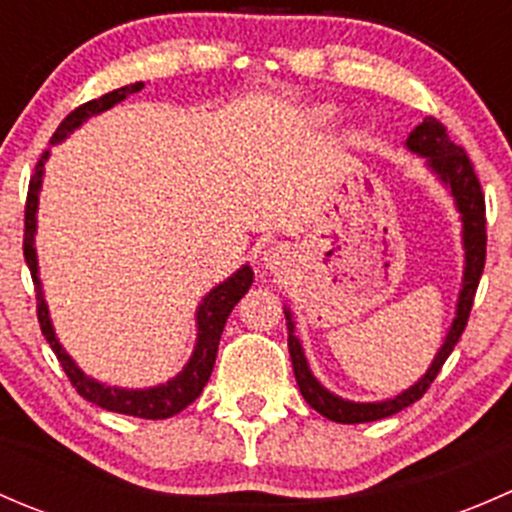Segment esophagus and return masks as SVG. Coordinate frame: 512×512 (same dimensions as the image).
<instances>
[{"instance_id": "34e87169", "label": "esophagus", "mask_w": 512, "mask_h": 512, "mask_svg": "<svg viewBox=\"0 0 512 512\" xmlns=\"http://www.w3.org/2000/svg\"><path fill=\"white\" fill-rule=\"evenodd\" d=\"M287 257H289L287 250H282V247H272V250L265 252L262 262H265V267H270V270H280V267H285Z\"/></svg>"}]
</instances>
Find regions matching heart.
<instances>
[{"instance_id": "1", "label": "heart", "mask_w": 512, "mask_h": 512, "mask_svg": "<svg viewBox=\"0 0 512 512\" xmlns=\"http://www.w3.org/2000/svg\"><path fill=\"white\" fill-rule=\"evenodd\" d=\"M314 116H317L319 121H329V118H334V108L332 106H319L317 111H314Z\"/></svg>"}]
</instances>
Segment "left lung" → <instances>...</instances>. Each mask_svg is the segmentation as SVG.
I'll list each match as a JSON object with an SVG mask.
<instances>
[{"label":"left lung","instance_id":"obj_1","mask_svg":"<svg viewBox=\"0 0 512 512\" xmlns=\"http://www.w3.org/2000/svg\"><path fill=\"white\" fill-rule=\"evenodd\" d=\"M404 148L409 153H414V156L423 158V165L428 168V173H431L433 178L448 190L453 205H456L458 220H461L463 277H461V289H458V299H456V317H453L451 327H448L446 337H443V344L438 347V352L433 356L426 374H423L418 381H414L409 389L391 396V399L352 401V399H342L339 394L329 391L327 386L312 374L307 356H304L302 342H299V337L294 334L292 312H289V307H285L287 332H289L287 347H289V356H292L294 379H297V386L299 391H302L304 401H307L317 414L329 418V421H337V423L379 421V418L399 414L401 409H406V406H411L414 401L421 399V396L426 394L428 386H431V381L438 376L441 366L446 364V359L451 356L453 347L458 344V339H461L463 329H466L468 324V314H471L480 275H483L485 200H483V193H480L476 170H473V163L468 160L466 151L448 138L446 128H443L433 116L423 118L421 126H416L414 131L409 133Z\"/></svg>","mask_w":512,"mask_h":512}]
</instances>
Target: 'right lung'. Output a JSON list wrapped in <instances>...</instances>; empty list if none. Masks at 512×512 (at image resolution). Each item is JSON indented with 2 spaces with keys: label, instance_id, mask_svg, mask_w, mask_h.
Returning <instances> with one entry per match:
<instances>
[{
  "label": "right lung",
  "instance_id": "obj_1",
  "mask_svg": "<svg viewBox=\"0 0 512 512\" xmlns=\"http://www.w3.org/2000/svg\"><path fill=\"white\" fill-rule=\"evenodd\" d=\"M143 81H136V84L121 86V89L111 91V94L94 98V101L84 103L76 111H71L69 116L61 121V126L56 128L54 138H51V146L66 141L76 128L84 126L91 116H98V113L108 111L116 103L126 101L131 94H138L143 89ZM51 151H44V156L39 158L34 170V178L29 183V195H27V213H24V260H27L29 272H32L34 289H36V314H39L41 334L46 337L49 347L54 349L56 359L64 366L66 376L71 379V384L76 386L81 396L91 404L101 406L106 411H116V414L126 416H138V418H170L185 409V406L193 404L200 394H203L205 384H208L210 374H213L215 356H218V344L220 337H223V329L230 312L235 309V304L245 297V292L252 285V272L250 265H242L240 270L232 272L225 282L215 285L208 294L203 297V302L195 309V327H198V334H195V347L190 359L185 361L183 369L173 376V379L163 381V384L146 386V389H126V386H108L103 381L94 379V376L86 374L79 364L74 361V356L64 349V344L59 342L54 332V324H51L49 317V304L44 299V285H41L39 277V257H36V213H39V193L41 183H44V163L49 160Z\"/></svg>",
  "mask_w": 512,
  "mask_h": 512
}]
</instances>
